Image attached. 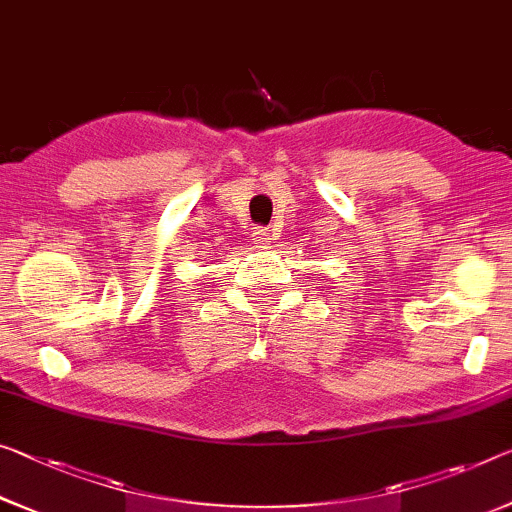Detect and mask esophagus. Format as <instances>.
<instances>
[{
	"label": "esophagus",
	"instance_id": "1",
	"mask_svg": "<svg viewBox=\"0 0 512 512\" xmlns=\"http://www.w3.org/2000/svg\"><path fill=\"white\" fill-rule=\"evenodd\" d=\"M254 245L258 247V249H267L272 245V235H270V231L267 229H256L254 231Z\"/></svg>",
	"mask_w": 512,
	"mask_h": 512
}]
</instances>
